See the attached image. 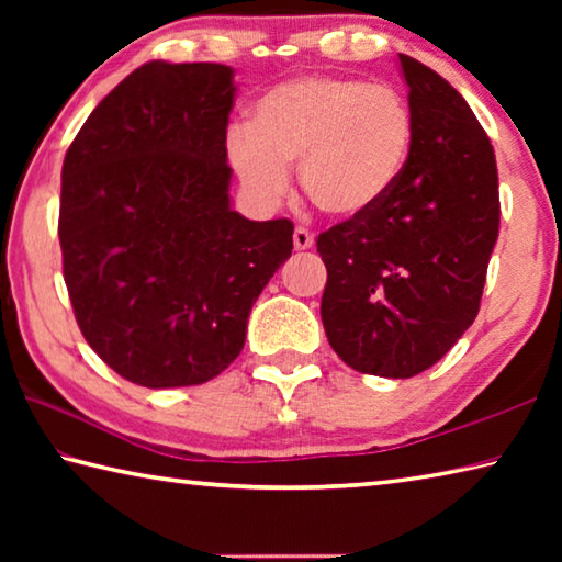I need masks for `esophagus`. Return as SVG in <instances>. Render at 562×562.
<instances>
[{"instance_id":"esophagus-1","label":"esophagus","mask_w":562,"mask_h":562,"mask_svg":"<svg viewBox=\"0 0 562 562\" xmlns=\"http://www.w3.org/2000/svg\"><path fill=\"white\" fill-rule=\"evenodd\" d=\"M292 240H294V250H310V247L315 245V235H312L307 227H294Z\"/></svg>"}]
</instances>
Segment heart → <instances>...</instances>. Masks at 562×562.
Returning <instances> with one entry per match:
<instances>
[{"label": "heart", "instance_id": "obj_1", "mask_svg": "<svg viewBox=\"0 0 562 562\" xmlns=\"http://www.w3.org/2000/svg\"><path fill=\"white\" fill-rule=\"evenodd\" d=\"M414 121L384 83L302 74L265 91L250 126H235L227 160L245 193L265 207L290 190V166L322 213L357 221L376 211L402 178Z\"/></svg>", "mask_w": 562, "mask_h": 562}]
</instances>
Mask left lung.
<instances>
[{"instance_id":"1","label":"left lung","mask_w":562,"mask_h":562,"mask_svg":"<svg viewBox=\"0 0 562 562\" xmlns=\"http://www.w3.org/2000/svg\"><path fill=\"white\" fill-rule=\"evenodd\" d=\"M398 64L414 121L404 173L376 211L317 237L331 349L389 379L422 374L473 325L501 223L496 156L471 106L429 66Z\"/></svg>"}]
</instances>
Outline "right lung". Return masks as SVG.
<instances>
[{"mask_svg":"<svg viewBox=\"0 0 562 562\" xmlns=\"http://www.w3.org/2000/svg\"><path fill=\"white\" fill-rule=\"evenodd\" d=\"M233 69L148 61L76 133L61 168L64 280L81 335L148 389L195 386L243 351L294 225L231 205Z\"/></svg>","mask_w":562,"mask_h":562,"instance_id":"1","label":"right lung"}]
</instances>
